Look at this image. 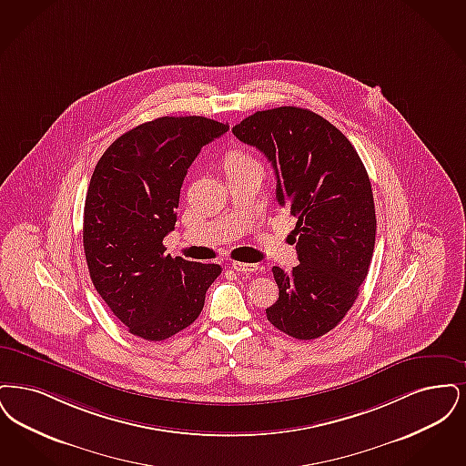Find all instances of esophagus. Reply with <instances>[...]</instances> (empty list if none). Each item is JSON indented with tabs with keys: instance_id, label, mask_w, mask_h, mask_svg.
<instances>
[{
	"instance_id": "1",
	"label": "esophagus",
	"mask_w": 466,
	"mask_h": 466,
	"mask_svg": "<svg viewBox=\"0 0 466 466\" xmlns=\"http://www.w3.org/2000/svg\"><path fill=\"white\" fill-rule=\"evenodd\" d=\"M231 268L235 269V271H238V273H254V271H258V264L252 263H240V261H233L231 263Z\"/></svg>"
}]
</instances>
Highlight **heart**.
I'll return each instance as SVG.
<instances>
[{
    "mask_svg": "<svg viewBox=\"0 0 466 466\" xmlns=\"http://www.w3.org/2000/svg\"><path fill=\"white\" fill-rule=\"evenodd\" d=\"M256 163L258 162H256L248 153H245V151H233V153H229V155H228L224 167H226V168H237V167L256 165Z\"/></svg>",
    "mask_w": 466,
    "mask_h": 466,
    "instance_id": "heart-1",
    "label": "heart"
}]
</instances>
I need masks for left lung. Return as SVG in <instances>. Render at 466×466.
<instances>
[{
  "instance_id": "8db88e82",
  "label": "left lung",
  "mask_w": 466,
  "mask_h": 466,
  "mask_svg": "<svg viewBox=\"0 0 466 466\" xmlns=\"http://www.w3.org/2000/svg\"><path fill=\"white\" fill-rule=\"evenodd\" d=\"M277 176V200L298 219L299 264L273 266L280 296L266 308L279 330L317 339L339 324L367 277L376 210L364 163L351 142L320 115L294 106L258 111L233 127Z\"/></svg>"
}]
</instances>
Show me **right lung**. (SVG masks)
<instances>
[{
    "label": "right lung",
    "mask_w": 466,
    "mask_h": 466,
    "mask_svg": "<svg viewBox=\"0 0 466 466\" xmlns=\"http://www.w3.org/2000/svg\"><path fill=\"white\" fill-rule=\"evenodd\" d=\"M229 130L203 116H162L113 142L85 198L83 248L90 279L128 332L163 341L202 313L219 264L165 254L181 186L203 146Z\"/></svg>",
    "instance_id": "obj_1"
}]
</instances>
